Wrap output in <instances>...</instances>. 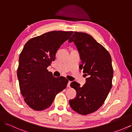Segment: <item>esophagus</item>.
<instances>
[{
	"label": "esophagus",
	"mask_w": 132,
	"mask_h": 132,
	"mask_svg": "<svg viewBox=\"0 0 132 132\" xmlns=\"http://www.w3.org/2000/svg\"><path fill=\"white\" fill-rule=\"evenodd\" d=\"M70 83H71V82L70 81H69L68 82V84H67L68 87H70Z\"/></svg>",
	"instance_id": "obj_1"
}]
</instances>
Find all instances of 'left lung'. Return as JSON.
I'll list each match as a JSON object with an SVG mask.
<instances>
[{
  "instance_id": "left-lung-1",
  "label": "left lung",
  "mask_w": 132,
  "mask_h": 132,
  "mask_svg": "<svg viewBox=\"0 0 132 132\" xmlns=\"http://www.w3.org/2000/svg\"><path fill=\"white\" fill-rule=\"evenodd\" d=\"M68 41L77 47L81 61L80 68L89 76L82 86L76 81L70 84L77 95L69 101L70 106L79 114L93 113L103 105L112 88L111 57L104 47L87 34L75 32Z\"/></svg>"
}]
</instances>
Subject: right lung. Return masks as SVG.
I'll return each instance as SVG.
<instances>
[{
  "label": "right lung",
  "mask_w": 132,
  "mask_h": 132,
  "mask_svg": "<svg viewBox=\"0 0 132 132\" xmlns=\"http://www.w3.org/2000/svg\"><path fill=\"white\" fill-rule=\"evenodd\" d=\"M73 31H53L28 41L20 54L17 75L26 104L36 111L51 106L56 95L65 89L68 80L55 78L47 69L55 53Z\"/></svg>",
  "instance_id": "right-lung-1"
}]
</instances>
